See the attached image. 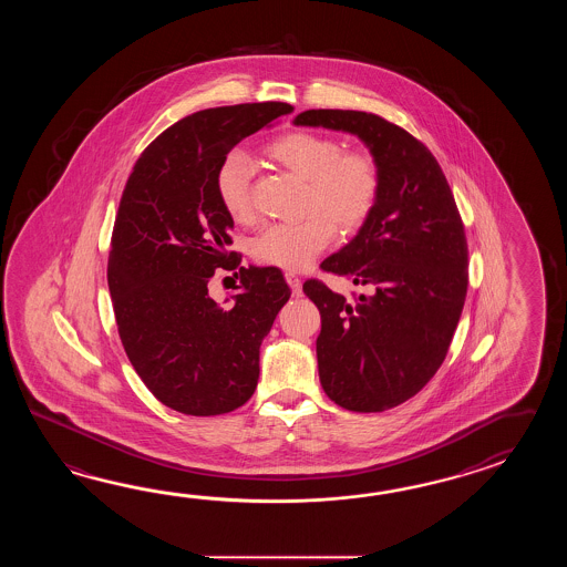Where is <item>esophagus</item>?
<instances>
[{"label": "esophagus", "mask_w": 567, "mask_h": 567, "mask_svg": "<svg viewBox=\"0 0 567 567\" xmlns=\"http://www.w3.org/2000/svg\"><path fill=\"white\" fill-rule=\"evenodd\" d=\"M286 281H288L289 288L293 291V296H301V279L296 274L286 271Z\"/></svg>", "instance_id": "1"}]
</instances>
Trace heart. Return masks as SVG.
Returning a JSON list of instances; mask_svg holds the SVG:
<instances>
[{
    "mask_svg": "<svg viewBox=\"0 0 567 567\" xmlns=\"http://www.w3.org/2000/svg\"><path fill=\"white\" fill-rule=\"evenodd\" d=\"M264 154L303 182L301 210L308 215L261 230L251 243L255 261L289 271L303 269L324 251L337 227L350 235L373 215L381 178L369 154L347 152L334 137L303 130L281 133L264 147ZM251 176V159L243 152H230L218 166V203L235 223H249L254 217Z\"/></svg>",
    "mask_w": 567,
    "mask_h": 567,
    "instance_id": "1",
    "label": "heart"
}]
</instances>
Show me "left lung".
<instances>
[{"label": "left lung", "instance_id": "1", "mask_svg": "<svg viewBox=\"0 0 567 567\" xmlns=\"http://www.w3.org/2000/svg\"><path fill=\"white\" fill-rule=\"evenodd\" d=\"M293 125L352 133L369 147L381 188L373 215L322 269L367 288L354 301L318 279V373L326 395L359 413L398 408L446 359L468 288V245L446 176L395 123L342 109L303 111Z\"/></svg>", "mask_w": 567, "mask_h": 567}]
</instances>
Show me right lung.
Segmentation results:
<instances>
[{"label":"right lung","instance_id":"obj_1","mask_svg":"<svg viewBox=\"0 0 567 567\" xmlns=\"http://www.w3.org/2000/svg\"><path fill=\"white\" fill-rule=\"evenodd\" d=\"M291 111L269 101L193 113L157 135L127 178L109 291L127 359L169 410L220 415L254 395L259 347L291 289L278 267H241L229 251L215 176L235 145ZM220 266L243 279L225 305L207 296Z\"/></svg>","mask_w":567,"mask_h":567}]
</instances>
